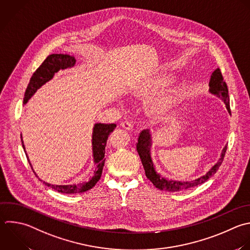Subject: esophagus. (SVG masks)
Listing matches in <instances>:
<instances>
[{
    "label": "esophagus",
    "mask_w": 250,
    "mask_h": 250,
    "mask_svg": "<svg viewBox=\"0 0 250 250\" xmlns=\"http://www.w3.org/2000/svg\"><path fill=\"white\" fill-rule=\"evenodd\" d=\"M120 127L123 128L124 130H127V131H130L133 129V125L127 121H124V122H121L120 123Z\"/></svg>",
    "instance_id": "esophagus-1"
}]
</instances>
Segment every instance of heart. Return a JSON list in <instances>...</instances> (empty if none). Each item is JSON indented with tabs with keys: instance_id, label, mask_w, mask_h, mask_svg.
<instances>
[{
	"instance_id": "obj_1",
	"label": "heart",
	"mask_w": 250,
	"mask_h": 250,
	"mask_svg": "<svg viewBox=\"0 0 250 250\" xmlns=\"http://www.w3.org/2000/svg\"><path fill=\"white\" fill-rule=\"evenodd\" d=\"M171 83V78L169 76H159L156 78H152L150 80H146L136 86L131 91V96L137 99H146L149 98L153 95H156L158 92L163 90ZM170 99L168 97H163L157 100L151 105V113L155 116L162 115L170 104Z\"/></svg>"
}]
</instances>
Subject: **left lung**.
<instances>
[{"label":"left lung","instance_id":"obj_1","mask_svg":"<svg viewBox=\"0 0 250 250\" xmlns=\"http://www.w3.org/2000/svg\"><path fill=\"white\" fill-rule=\"evenodd\" d=\"M208 86H209L208 92L210 94L216 96L217 98H219L222 102H224L228 112L230 113L228 87H227L226 83L224 82L222 73L219 68L215 69L212 72ZM151 146H152L151 133L147 129L144 130L139 136V140H138V144H137V151H138L141 161L143 163V166H144V169L146 172V176L154 185V187L157 188L158 189L165 190V191H173V192L188 189L190 188L196 187V186L201 185L204 182H206L219 169L220 165L222 164V161L224 159L226 149H227V146H225L220 154V158L206 172L205 175H203L195 180H192V181H186V182L183 181L182 182V181H176L173 179H168L166 177H163V176H161L160 173H158L156 171V168L154 166V163H153L152 157H151V151H150Z\"/></svg>","mask_w":250,"mask_h":250}]
</instances>
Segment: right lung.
I'll return each instance as SVG.
<instances>
[{
	"instance_id": "right-lung-1",
	"label": "right lung",
	"mask_w": 250,
	"mask_h": 250,
	"mask_svg": "<svg viewBox=\"0 0 250 250\" xmlns=\"http://www.w3.org/2000/svg\"><path fill=\"white\" fill-rule=\"evenodd\" d=\"M76 60L74 56H70L67 54H53L50 55L44 62L38 67V69L33 73L29 84L27 86V89L24 94V100H23V105H25L28 101L34 96V94L47 82L51 81L55 74L58 73L61 69L64 70L67 68H71L75 65ZM116 128L115 124H102V123H96L93 127V133H92V152H93V161L96 164V169L94 171V176L88 181L78 184H71V185H52L45 181H42L46 186L52 188L53 189L66 194H72V193H80L87 191L91 189L101 179L103 168L104 165V153H105V146L106 142L108 139V136L113 132V130ZM21 142L22 146L25 151V154L27 156V159L29 161V164L35 173L32 164L28 158V155L25 150V146L22 140L21 135ZM37 176V174L35 173ZM38 177V176H37Z\"/></svg>"
}]
</instances>
